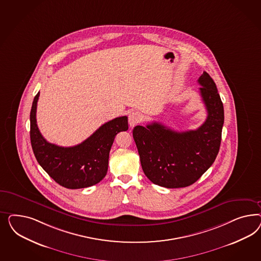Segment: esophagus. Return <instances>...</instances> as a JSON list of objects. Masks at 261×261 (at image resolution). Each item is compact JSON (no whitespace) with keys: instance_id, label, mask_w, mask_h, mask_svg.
Returning a JSON list of instances; mask_svg holds the SVG:
<instances>
[{"instance_id":"1","label":"esophagus","mask_w":261,"mask_h":261,"mask_svg":"<svg viewBox=\"0 0 261 261\" xmlns=\"http://www.w3.org/2000/svg\"><path fill=\"white\" fill-rule=\"evenodd\" d=\"M141 120H142V115L137 111L131 112L128 116V122H129L130 127H134L135 125H137Z\"/></svg>"}]
</instances>
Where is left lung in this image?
Returning a JSON list of instances; mask_svg holds the SVG:
<instances>
[{
    "label": "left lung",
    "mask_w": 261,
    "mask_h": 261,
    "mask_svg": "<svg viewBox=\"0 0 261 261\" xmlns=\"http://www.w3.org/2000/svg\"><path fill=\"white\" fill-rule=\"evenodd\" d=\"M207 117L196 130L174 131L159 122L133 129L142 170L151 182L167 189L186 188L214 164L221 143L224 107L214 79H198Z\"/></svg>",
    "instance_id": "left-lung-1"
}]
</instances>
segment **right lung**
Wrapping results in <instances>:
<instances>
[{"label": "right lung", "mask_w": 261, "mask_h": 261, "mask_svg": "<svg viewBox=\"0 0 261 261\" xmlns=\"http://www.w3.org/2000/svg\"><path fill=\"white\" fill-rule=\"evenodd\" d=\"M40 93L35 95L31 111V142L40 166L57 184L76 190L100 182L108 169V160L116 135L128 130L126 116L112 119L99 127L87 140L71 147L47 142L36 123Z\"/></svg>", "instance_id": "right-lung-1"}]
</instances>
